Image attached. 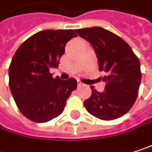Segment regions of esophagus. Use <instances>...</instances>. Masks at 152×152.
<instances>
[{"label": "esophagus", "mask_w": 152, "mask_h": 152, "mask_svg": "<svg viewBox=\"0 0 152 152\" xmlns=\"http://www.w3.org/2000/svg\"><path fill=\"white\" fill-rule=\"evenodd\" d=\"M77 85L80 87V86H83V83L81 81H77Z\"/></svg>", "instance_id": "34e87169"}]
</instances>
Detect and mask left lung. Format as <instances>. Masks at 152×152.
<instances>
[{
  "label": "left lung",
  "mask_w": 152,
  "mask_h": 152,
  "mask_svg": "<svg viewBox=\"0 0 152 152\" xmlns=\"http://www.w3.org/2000/svg\"><path fill=\"white\" fill-rule=\"evenodd\" d=\"M95 50L99 69L103 71L105 91L91 86V95L83 106L91 115L104 121L118 119L133 106L141 83L142 73L137 56L121 38L101 27L76 30Z\"/></svg>",
  "instance_id": "left-lung-1"
}]
</instances>
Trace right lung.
<instances>
[{
	"label": "right lung",
	"instance_id": "1",
	"mask_svg": "<svg viewBox=\"0 0 152 152\" xmlns=\"http://www.w3.org/2000/svg\"><path fill=\"white\" fill-rule=\"evenodd\" d=\"M76 36L73 30H45L15 51L9 68V84L16 106L30 121L42 123L59 116L76 89V79L53 78L49 72L59 66L66 44Z\"/></svg>",
	"mask_w": 152,
	"mask_h": 152
}]
</instances>
